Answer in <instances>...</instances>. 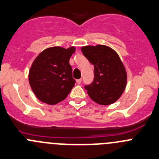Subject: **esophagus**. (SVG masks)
I'll list each match as a JSON object with an SVG mask.
<instances>
[{"label":"esophagus","instance_id":"obj_1","mask_svg":"<svg viewBox=\"0 0 159 159\" xmlns=\"http://www.w3.org/2000/svg\"><path fill=\"white\" fill-rule=\"evenodd\" d=\"M77 83H78V84H80L81 83V79H78L77 80Z\"/></svg>","mask_w":159,"mask_h":159}]
</instances>
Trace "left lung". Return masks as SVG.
Masks as SVG:
<instances>
[{
    "label": "left lung",
    "instance_id": "1",
    "mask_svg": "<svg viewBox=\"0 0 159 159\" xmlns=\"http://www.w3.org/2000/svg\"><path fill=\"white\" fill-rule=\"evenodd\" d=\"M81 51L94 65L93 82L84 86L88 95L99 105L114 103L127 84V72L120 57L115 50L104 45L82 47Z\"/></svg>",
    "mask_w": 159,
    "mask_h": 159
}]
</instances>
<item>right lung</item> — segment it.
<instances>
[{
	"instance_id": "1",
	"label": "right lung",
	"mask_w": 159,
	"mask_h": 159,
	"mask_svg": "<svg viewBox=\"0 0 159 159\" xmlns=\"http://www.w3.org/2000/svg\"><path fill=\"white\" fill-rule=\"evenodd\" d=\"M75 51V47H53L37 56L29 70V81L38 99L55 105L67 98L75 84L69 64Z\"/></svg>"
}]
</instances>
